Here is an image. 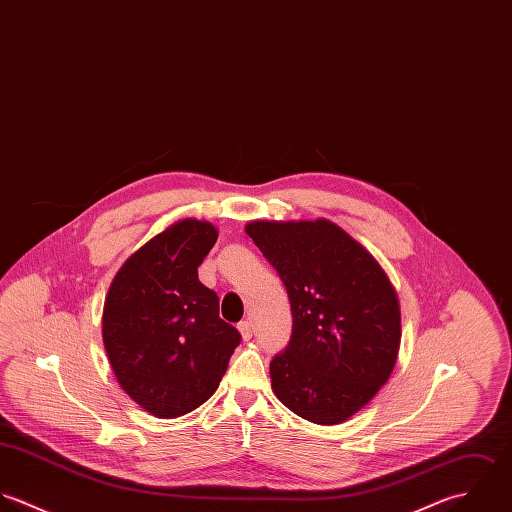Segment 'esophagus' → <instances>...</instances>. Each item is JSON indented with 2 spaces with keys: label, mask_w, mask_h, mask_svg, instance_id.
Here are the masks:
<instances>
[{
  "label": "esophagus",
  "mask_w": 512,
  "mask_h": 512,
  "mask_svg": "<svg viewBox=\"0 0 512 512\" xmlns=\"http://www.w3.org/2000/svg\"><path fill=\"white\" fill-rule=\"evenodd\" d=\"M238 332H240L242 340L248 341L252 338V334H254V328H252V324L246 320V322H240V324H238Z\"/></svg>",
  "instance_id": "1"
}]
</instances>
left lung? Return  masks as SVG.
<instances>
[{
	"instance_id": "left-lung-1",
	"label": "left lung",
	"mask_w": 512,
	"mask_h": 512,
	"mask_svg": "<svg viewBox=\"0 0 512 512\" xmlns=\"http://www.w3.org/2000/svg\"><path fill=\"white\" fill-rule=\"evenodd\" d=\"M244 230L280 274L292 306V338L270 363L272 391L302 419L347 421L395 367L401 312L393 284L328 218L254 220Z\"/></svg>"
}]
</instances>
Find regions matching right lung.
<instances>
[{
  "label": "right lung",
  "mask_w": 512,
  "mask_h": 512,
  "mask_svg": "<svg viewBox=\"0 0 512 512\" xmlns=\"http://www.w3.org/2000/svg\"><path fill=\"white\" fill-rule=\"evenodd\" d=\"M218 238L208 220L182 218L115 274L103 306V345L121 389L147 413L174 419L220 385L240 343L220 320L198 266Z\"/></svg>",
  "instance_id": "obj_1"
}]
</instances>
